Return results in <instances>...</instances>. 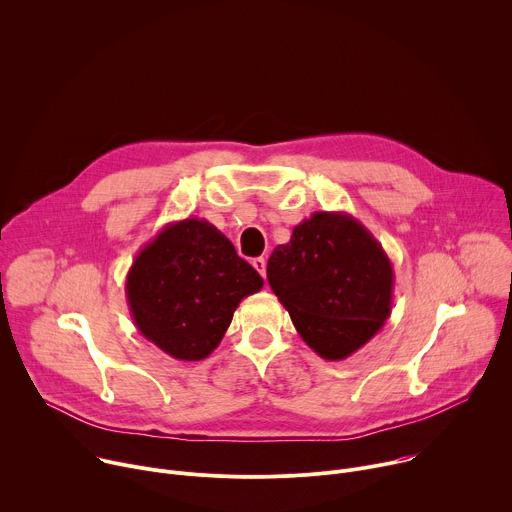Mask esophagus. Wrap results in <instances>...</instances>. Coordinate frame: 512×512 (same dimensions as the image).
Masks as SVG:
<instances>
[{
  "label": "esophagus",
  "instance_id": "obj_1",
  "mask_svg": "<svg viewBox=\"0 0 512 512\" xmlns=\"http://www.w3.org/2000/svg\"><path fill=\"white\" fill-rule=\"evenodd\" d=\"M253 267L259 271V275H261V277H265L267 263H265V259H263V257H255V259H253Z\"/></svg>",
  "mask_w": 512,
  "mask_h": 512
}]
</instances>
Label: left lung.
<instances>
[{
    "mask_svg": "<svg viewBox=\"0 0 512 512\" xmlns=\"http://www.w3.org/2000/svg\"><path fill=\"white\" fill-rule=\"evenodd\" d=\"M267 281L304 342L326 360H342L367 344L393 308L391 259L346 212L304 218L273 249Z\"/></svg>",
    "mask_w": 512,
    "mask_h": 512,
    "instance_id": "8db88e82",
    "label": "left lung"
}]
</instances>
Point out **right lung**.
Segmentation results:
<instances>
[{
  "label": "right lung",
  "instance_id": "add662e5",
  "mask_svg": "<svg viewBox=\"0 0 512 512\" xmlns=\"http://www.w3.org/2000/svg\"><path fill=\"white\" fill-rule=\"evenodd\" d=\"M261 275L204 218L166 225L133 259L125 296L135 328L176 360H202L221 344Z\"/></svg>",
  "mask_w": 512,
  "mask_h": 512
}]
</instances>
